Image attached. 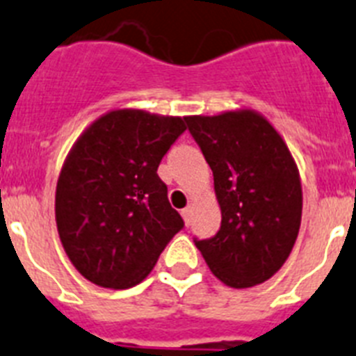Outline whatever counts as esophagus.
<instances>
[{"mask_svg":"<svg viewBox=\"0 0 356 356\" xmlns=\"http://www.w3.org/2000/svg\"><path fill=\"white\" fill-rule=\"evenodd\" d=\"M191 214H193V209H191V207H185L184 211H181V216H184V220H185V223H187V225L191 223Z\"/></svg>","mask_w":356,"mask_h":356,"instance_id":"esophagus-1","label":"esophagus"}]
</instances>
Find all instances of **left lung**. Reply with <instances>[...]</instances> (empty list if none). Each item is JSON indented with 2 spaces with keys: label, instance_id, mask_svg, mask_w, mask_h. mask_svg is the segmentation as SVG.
<instances>
[{
  "label": "left lung",
  "instance_id": "left-lung-1",
  "mask_svg": "<svg viewBox=\"0 0 356 356\" xmlns=\"http://www.w3.org/2000/svg\"><path fill=\"white\" fill-rule=\"evenodd\" d=\"M214 175L220 230L194 238L209 268L232 288L265 282L290 256L302 214L296 162L279 133L254 111L185 117Z\"/></svg>",
  "mask_w": 356,
  "mask_h": 356
}]
</instances>
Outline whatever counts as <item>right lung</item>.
<instances>
[{
  "instance_id": "obj_1",
  "label": "right lung",
  "mask_w": 356,
  "mask_h": 356,
  "mask_svg": "<svg viewBox=\"0 0 356 356\" xmlns=\"http://www.w3.org/2000/svg\"><path fill=\"white\" fill-rule=\"evenodd\" d=\"M184 118L117 109L91 124L66 158L56 193L59 238L88 281L131 288L184 229L158 165Z\"/></svg>"
}]
</instances>
